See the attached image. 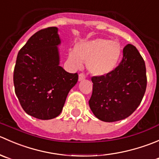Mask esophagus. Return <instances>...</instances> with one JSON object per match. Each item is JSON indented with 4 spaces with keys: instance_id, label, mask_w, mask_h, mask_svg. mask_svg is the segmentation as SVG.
Instances as JSON below:
<instances>
[{
    "instance_id": "1",
    "label": "esophagus",
    "mask_w": 159,
    "mask_h": 159,
    "mask_svg": "<svg viewBox=\"0 0 159 159\" xmlns=\"http://www.w3.org/2000/svg\"><path fill=\"white\" fill-rule=\"evenodd\" d=\"M85 75L83 74V73H80L79 74V81H82V80H83L85 79Z\"/></svg>"
}]
</instances>
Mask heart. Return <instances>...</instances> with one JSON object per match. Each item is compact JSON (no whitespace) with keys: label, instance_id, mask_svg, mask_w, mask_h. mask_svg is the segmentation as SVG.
<instances>
[{"label":"heart","instance_id":"b5f03b06","mask_svg":"<svg viewBox=\"0 0 159 159\" xmlns=\"http://www.w3.org/2000/svg\"><path fill=\"white\" fill-rule=\"evenodd\" d=\"M120 56L121 47L118 42L99 38L77 44L70 52L69 59L76 68L81 67L82 62H86L91 74L103 76L116 68Z\"/></svg>","mask_w":159,"mask_h":159}]
</instances>
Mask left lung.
Returning a JSON list of instances; mask_svg holds the SVG:
<instances>
[{
    "instance_id": "1",
    "label": "left lung",
    "mask_w": 159,
    "mask_h": 159,
    "mask_svg": "<svg viewBox=\"0 0 159 159\" xmlns=\"http://www.w3.org/2000/svg\"><path fill=\"white\" fill-rule=\"evenodd\" d=\"M93 86L89 105L100 120L114 122L129 117L142 100L147 86L146 67L136 47L128 44L123 58L109 74L91 77Z\"/></svg>"
}]
</instances>
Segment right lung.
Returning <instances> with one entry per match:
<instances>
[{"label": "right lung", "instance_id": "add662e5", "mask_svg": "<svg viewBox=\"0 0 159 159\" xmlns=\"http://www.w3.org/2000/svg\"><path fill=\"white\" fill-rule=\"evenodd\" d=\"M56 27L34 33L18 52L14 85L21 107L29 115L49 120L60 114L67 95L78 81L59 66Z\"/></svg>", "mask_w": 159, "mask_h": 159}]
</instances>
